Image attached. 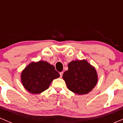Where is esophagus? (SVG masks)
Segmentation results:
<instances>
[{
	"label": "esophagus",
	"instance_id": "34e87169",
	"mask_svg": "<svg viewBox=\"0 0 123 123\" xmlns=\"http://www.w3.org/2000/svg\"><path fill=\"white\" fill-rule=\"evenodd\" d=\"M60 77H62V74H63V72H60Z\"/></svg>",
	"mask_w": 123,
	"mask_h": 123
}]
</instances>
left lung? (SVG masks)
<instances>
[{
  "label": "left lung",
  "mask_w": 123,
  "mask_h": 123,
  "mask_svg": "<svg viewBox=\"0 0 123 123\" xmlns=\"http://www.w3.org/2000/svg\"><path fill=\"white\" fill-rule=\"evenodd\" d=\"M62 78L68 88L78 95L90 92L98 80L95 68L86 60L70 62L68 70L63 73Z\"/></svg>",
  "instance_id": "obj_1"
}]
</instances>
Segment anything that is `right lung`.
<instances>
[{"label":"right lung","mask_w":123,"mask_h":123,"mask_svg":"<svg viewBox=\"0 0 123 123\" xmlns=\"http://www.w3.org/2000/svg\"><path fill=\"white\" fill-rule=\"evenodd\" d=\"M60 77L53 65L47 61L32 62L22 71L21 80L27 91L33 94H40L49 88L52 81Z\"/></svg>","instance_id":"add662e5"}]
</instances>
